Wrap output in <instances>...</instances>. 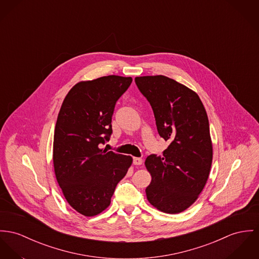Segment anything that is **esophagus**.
I'll use <instances>...</instances> for the list:
<instances>
[{"label":"esophagus","mask_w":259,"mask_h":259,"mask_svg":"<svg viewBox=\"0 0 259 259\" xmlns=\"http://www.w3.org/2000/svg\"><path fill=\"white\" fill-rule=\"evenodd\" d=\"M133 163L135 165H141L143 163V159H141V158H134L133 159Z\"/></svg>","instance_id":"obj_1"}]
</instances>
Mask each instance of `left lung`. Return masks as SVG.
Segmentation results:
<instances>
[{"mask_svg": "<svg viewBox=\"0 0 259 259\" xmlns=\"http://www.w3.org/2000/svg\"><path fill=\"white\" fill-rule=\"evenodd\" d=\"M150 102L159 136L169 143L163 157L149 156L152 181L148 201L159 211L179 214L199 197L211 169L213 146L209 120L198 95L165 76L135 78Z\"/></svg>", "mask_w": 259, "mask_h": 259, "instance_id": "1", "label": "left lung"}]
</instances>
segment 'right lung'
Here are the masks:
<instances>
[{
	"label": "right lung",
	"mask_w": 259,
	"mask_h": 259,
	"mask_svg": "<svg viewBox=\"0 0 259 259\" xmlns=\"http://www.w3.org/2000/svg\"><path fill=\"white\" fill-rule=\"evenodd\" d=\"M132 82L131 77L104 76L81 80L60 108L53 141L57 182L69 205L94 217L109 205L115 187L133 159L100 149L112 133L114 106Z\"/></svg>",
	"instance_id": "right-lung-1"
}]
</instances>
